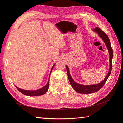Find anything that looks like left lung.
Returning <instances> with one entry per match:
<instances>
[{"instance_id": "obj_1", "label": "left lung", "mask_w": 123, "mask_h": 123, "mask_svg": "<svg viewBox=\"0 0 123 123\" xmlns=\"http://www.w3.org/2000/svg\"><path fill=\"white\" fill-rule=\"evenodd\" d=\"M95 32H97L98 34L100 36V37L102 38L104 43H105L106 46L107 47L108 50L109 52V54L110 55V59H109V63H110V68L109 72L108 73L107 75L105 77L104 80L101 81V82L95 85H81L75 83L74 81L70 75L69 69L67 66H66L67 69V75L68 77L69 80L70 81V83L72 87L77 92L81 94H88V93H93L96 91L100 90V88L103 86L104 85L106 82V81L108 79V78L110 75V73L112 70V58H113V50L111 46V43L110 42V40L108 38V37L106 34V33H104L100 28L96 27L95 29L93 30Z\"/></svg>"}]
</instances>
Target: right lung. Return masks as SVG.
<instances>
[{
    "mask_svg": "<svg viewBox=\"0 0 123 123\" xmlns=\"http://www.w3.org/2000/svg\"><path fill=\"white\" fill-rule=\"evenodd\" d=\"M55 65L54 64V65L53 66L52 68L51 69V72H50V74L51 73L52 70L54 65ZM50 77V76H49ZM50 78V77H49ZM49 80L48 81V83L46 84V85L45 86H44L42 88L39 89L38 90H34V91H31V90H23V89H20L19 88H18L17 87H16L15 86L16 88L17 89V90L19 91V92H20L21 93H23L25 95H28V96H38V95H43L44 94H45L47 92L48 88H49Z\"/></svg>",
    "mask_w": 123,
    "mask_h": 123,
    "instance_id": "1",
    "label": "right lung"
}]
</instances>
